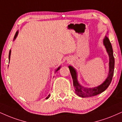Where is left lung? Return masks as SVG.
<instances>
[{
  "mask_svg": "<svg viewBox=\"0 0 122 122\" xmlns=\"http://www.w3.org/2000/svg\"><path fill=\"white\" fill-rule=\"evenodd\" d=\"M103 42L109 57V71H108L107 77L102 84L94 87H85L82 86L78 82V81L77 80V73L76 70L71 66L70 65L68 66L73 79V86L75 90V93L81 97H91L101 94L106 89H107L112 81V76L114 74V64H115L112 45L109 39L106 36L104 38Z\"/></svg>",
  "mask_w": 122,
  "mask_h": 122,
  "instance_id": "1",
  "label": "left lung"
}]
</instances>
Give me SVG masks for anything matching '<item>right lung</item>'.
I'll return each mask as SVG.
<instances>
[{
    "instance_id": "obj_1",
    "label": "right lung",
    "mask_w": 122,
    "mask_h": 122,
    "mask_svg": "<svg viewBox=\"0 0 122 122\" xmlns=\"http://www.w3.org/2000/svg\"><path fill=\"white\" fill-rule=\"evenodd\" d=\"M18 33H19V31H18V30H17V31L16 32V34H15V36H14V40H15L16 39V38L17 37V35H18ZM11 50H10V52H9V57H8V58H9V62H10V56H11ZM60 67H61V66H59V67H58V68H57V69L56 70V71H55V72H57V71H58V70L60 69ZM49 97H50V94L48 95V96L46 98V99H48V98H49Z\"/></svg>"
}]
</instances>
